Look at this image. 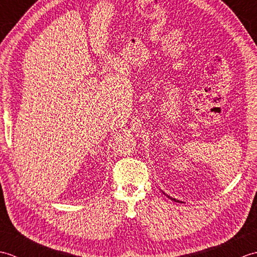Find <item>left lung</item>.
I'll list each match as a JSON object with an SVG mask.
<instances>
[{"label": "left lung", "instance_id": "left-lung-1", "mask_svg": "<svg viewBox=\"0 0 257 257\" xmlns=\"http://www.w3.org/2000/svg\"><path fill=\"white\" fill-rule=\"evenodd\" d=\"M168 198H170V196H169V195H168ZM170 199H171V200H173V201H177L176 199H172V198H170ZM177 202H180V201H177Z\"/></svg>", "mask_w": 257, "mask_h": 257}]
</instances>
